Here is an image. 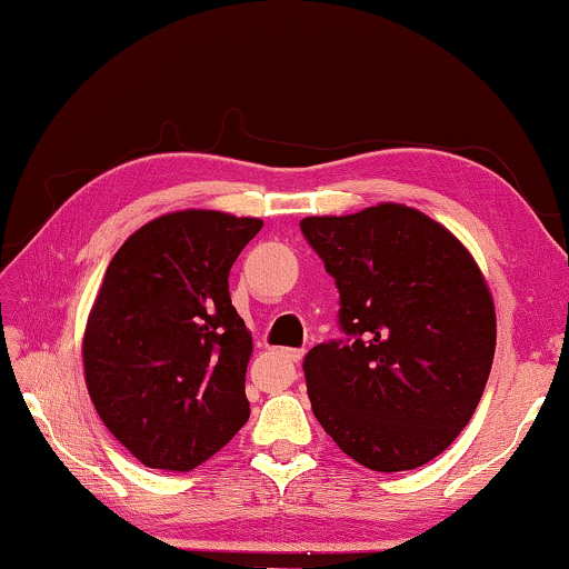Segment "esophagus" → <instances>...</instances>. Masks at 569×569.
Returning <instances> with one entry per match:
<instances>
[{"label": "esophagus", "instance_id": "esophagus-1", "mask_svg": "<svg viewBox=\"0 0 569 569\" xmlns=\"http://www.w3.org/2000/svg\"><path fill=\"white\" fill-rule=\"evenodd\" d=\"M281 357L286 359V362L299 365L301 359H303V349H281Z\"/></svg>", "mask_w": 569, "mask_h": 569}]
</instances>
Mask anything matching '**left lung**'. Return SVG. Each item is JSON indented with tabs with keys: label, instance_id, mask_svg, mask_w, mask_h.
I'll return each mask as SVG.
<instances>
[{
	"label": "left lung",
	"instance_id": "8db88e82",
	"mask_svg": "<svg viewBox=\"0 0 569 569\" xmlns=\"http://www.w3.org/2000/svg\"><path fill=\"white\" fill-rule=\"evenodd\" d=\"M339 291V329L306 355L311 410L349 458L410 471L458 438L489 380L496 317L468 250L402 204L306 218Z\"/></svg>",
	"mask_w": 569,
	"mask_h": 569
}]
</instances>
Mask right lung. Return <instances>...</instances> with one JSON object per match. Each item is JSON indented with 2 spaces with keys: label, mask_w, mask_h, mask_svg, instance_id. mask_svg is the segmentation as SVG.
Listing matches in <instances>:
<instances>
[{
  "label": "right lung",
  "mask_w": 569,
  "mask_h": 569,
  "mask_svg": "<svg viewBox=\"0 0 569 569\" xmlns=\"http://www.w3.org/2000/svg\"><path fill=\"white\" fill-rule=\"evenodd\" d=\"M263 222L214 210L151 220L103 276L83 339L103 426L143 466L192 471L250 418L246 321L230 268Z\"/></svg>",
  "instance_id": "add662e5"
}]
</instances>
